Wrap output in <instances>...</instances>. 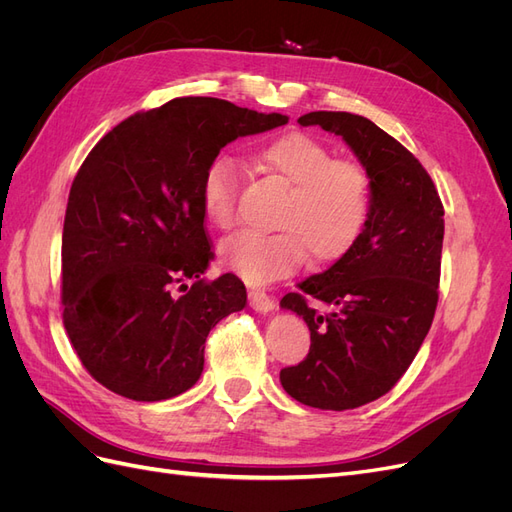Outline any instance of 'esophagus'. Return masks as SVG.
Here are the masks:
<instances>
[{
  "label": "esophagus",
  "instance_id": "34e87169",
  "mask_svg": "<svg viewBox=\"0 0 512 512\" xmlns=\"http://www.w3.org/2000/svg\"><path fill=\"white\" fill-rule=\"evenodd\" d=\"M247 299H250V305L252 309H256V312H271L275 307V301L265 290H250L247 292Z\"/></svg>",
  "mask_w": 512,
  "mask_h": 512
}]
</instances>
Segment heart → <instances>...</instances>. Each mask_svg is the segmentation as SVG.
<instances>
[{"label":"heart","mask_w":512,"mask_h":512,"mask_svg":"<svg viewBox=\"0 0 512 512\" xmlns=\"http://www.w3.org/2000/svg\"><path fill=\"white\" fill-rule=\"evenodd\" d=\"M258 164L288 185L271 235L239 232L220 245L222 265L243 282L265 286L297 271L312 254L333 265L352 252L371 215V181L361 164L335 158L331 147L303 132L273 138L258 151ZM239 168L218 156L200 179V207L220 230L235 224Z\"/></svg>","instance_id":"1"}]
</instances>
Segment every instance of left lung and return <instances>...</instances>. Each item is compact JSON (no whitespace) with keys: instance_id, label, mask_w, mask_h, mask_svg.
<instances>
[{"instance_id":"left-lung-1","label":"left lung","mask_w":512,"mask_h":512,"mask_svg":"<svg viewBox=\"0 0 512 512\" xmlns=\"http://www.w3.org/2000/svg\"><path fill=\"white\" fill-rule=\"evenodd\" d=\"M299 123L342 136L371 181L359 243L280 303L303 316L312 335L305 359L280 371L284 391L305 406L342 412L389 393L429 333L444 207L423 164L374 121L316 111Z\"/></svg>"}]
</instances>
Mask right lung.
I'll list each match as a JSON object with an SVG mask.
<instances>
[{
	"mask_svg": "<svg viewBox=\"0 0 512 512\" xmlns=\"http://www.w3.org/2000/svg\"><path fill=\"white\" fill-rule=\"evenodd\" d=\"M288 123L218 98H175L104 134L76 173L61 235V305L89 376L134 401L196 384L209 331L247 303L213 260L200 179L239 136Z\"/></svg>",
	"mask_w": 512,
	"mask_h": 512,
	"instance_id": "obj_1",
	"label": "right lung"
}]
</instances>
